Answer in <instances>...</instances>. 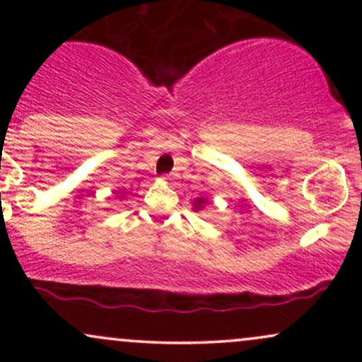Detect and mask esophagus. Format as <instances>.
<instances>
[{"label": "esophagus", "instance_id": "esophagus-1", "mask_svg": "<svg viewBox=\"0 0 362 362\" xmlns=\"http://www.w3.org/2000/svg\"><path fill=\"white\" fill-rule=\"evenodd\" d=\"M163 178H165V180H167V182H172L173 178H175V175H173V173H167V175H165Z\"/></svg>", "mask_w": 362, "mask_h": 362}]
</instances>
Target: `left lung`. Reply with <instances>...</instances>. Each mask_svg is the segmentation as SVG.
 Instances as JSON below:
<instances>
[{
    "instance_id": "obj_1",
    "label": "left lung",
    "mask_w": 362,
    "mask_h": 362,
    "mask_svg": "<svg viewBox=\"0 0 362 362\" xmlns=\"http://www.w3.org/2000/svg\"><path fill=\"white\" fill-rule=\"evenodd\" d=\"M204 204H206V199H202V197H197V199H195V201H194V207H195V209H201V207L204 206Z\"/></svg>"
}]
</instances>
